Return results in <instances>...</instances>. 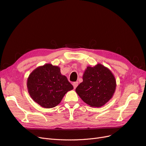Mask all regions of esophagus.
<instances>
[{
    "label": "esophagus",
    "instance_id": "1",
    "mask_svg": "<svg viewBox=\"0 0 146 146\" xmlns=\"http://www.w3.org/2000/svg\"><path fill=\"white\" fill-rule=\"evenodd\" d=\"M78 82H74V83H73V86H74V89H75V88H77V86H78Z\"/></svg>",
    "mask_w": 146,
    "mask_h": 146
}]
</instances>
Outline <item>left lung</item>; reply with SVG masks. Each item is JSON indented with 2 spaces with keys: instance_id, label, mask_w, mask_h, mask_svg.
I'll use <instances>...</instances> for the list:
<instances>
[{
  "instance_id": "8db88e82",
  "label": "left lung",
  "mask_w": 146,
  "mask_h": 146,
  "mask_svg": "<svg viewBox=\"0 0 146 146\" xmlns=\"http://www.w3.org/2000/svg\"><path fill=\"white\" fill-rule=\"evenodd\" d=\"M116 86V80L111 71L98 63L87 67L83 75V82L75 91L90 107L100 108L112 98Z\"/></svg>"
}]
</instances>
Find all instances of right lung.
I'll list each match as a JSON object with an SVG mask.
<instances>
[{
    "label": "right lung",
    "instance_id": "right-lung-1",
    "mask_svg": "<svg viewBox=\"0 0 146 146\" xmlns=\"http://www.w3.org/2000/svg\"><path fill=\"white\" fill-rule=\"evenodd\" d=\"M30 97L44 108L56 107L64 95L74 89L57 66L47 63L35 69L27 80Z\"/></svg>",
    "mask_w": 146,
    "mask_h": 146
}]
</instances>
